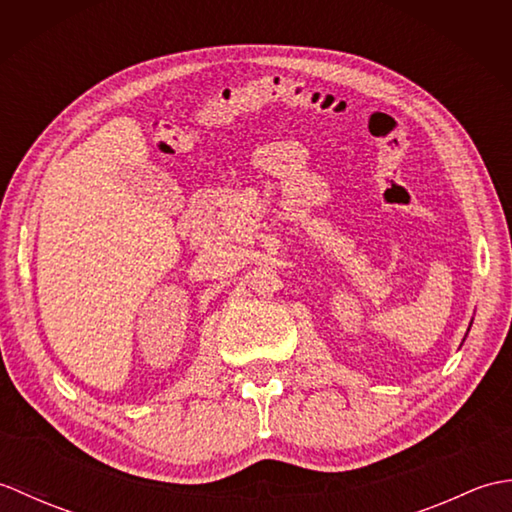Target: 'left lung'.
<instances>
[{"mask_svg":"<svg viewBox=\"0 0 512 512\" xmlns=\"http://www.w3.org/2000/svg\"><path fill=\"white\" fill-rule=\"evenodd\" d=\"M469 330H471V325H469Z\"/></svg>","mask_w":512,"mask_h":512,"instance_id":"obj_1","label":"left lung"}]
</instances>
